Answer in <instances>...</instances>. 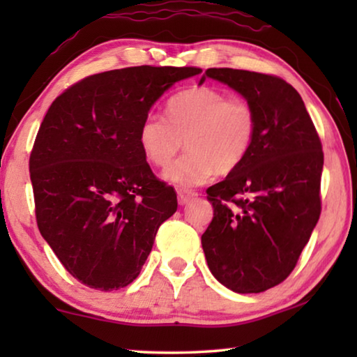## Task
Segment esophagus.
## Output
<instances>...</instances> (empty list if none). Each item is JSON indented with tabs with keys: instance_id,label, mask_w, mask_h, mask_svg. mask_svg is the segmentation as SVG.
<instances>
[{
	"instance_id": "1",
	"label": "esophagus",
	"mask_w": 357,
	"mask_h": 357,
	"mask_svg": "<svg viewBox=\"0 0 357 357\" xmlns=\"http://www.w3.org/2000/svg\"><path fill=\"white\" fill-rule=\"evenodd\" d=\"M198 193L195 190H189V189H178V202L179 204H187L192 198H195Z\"/></svg>"
}]
</instances>
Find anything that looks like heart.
I'll return each mask as SVG.
<instances>
[{"label": "heart", "mask_w": 357, "mask_h": 357, "mask_svg": "<svg viewBox=\"0 0 357 357\" xmlns=\"http://www.w3.org/2000/svg\"><path fill=\"white\" fill-rule=\"evenodd\" d=\"M257 135V114L243 98H228L213 86H193L168 102V118L149 113L138 129V143L151 164L164 168L184 140L187 153L164 173L178 185H197L214 173L236 170Z\"/></svg>", "instance_id": "b5f03b06"}]
</instances>
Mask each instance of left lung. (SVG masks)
Masks as SVG:
<instances>
[{
  "label": "left lung",
  "mask_w": 357,
  "mask_h": 357,
  "mask_svg": "<svg viewBox=\"0 0 357 357\" xmlns=\"http://www.w3.org/2000/svg\"><path fill=\"white\" fill-rule=\"evenodd\" d=\"M253 107L257 135L236 170L211 185L202 236L209 271L234 293H261L291 274L321 213V142L299 93L279 77L213 68Z\"/></svg>",
  "instance_id": "1"
}]
</instances>
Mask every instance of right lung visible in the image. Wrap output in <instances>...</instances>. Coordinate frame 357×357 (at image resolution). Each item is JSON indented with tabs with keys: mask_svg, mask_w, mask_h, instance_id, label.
Wrapping results in <instances>:
<instances>
[{
	"mask_svg": "<svg viewBox=\"0 0 357 357\" xmlns=\"http://www.w3.org/2000/svg\"><path fill=\"white\" fill-rule=\"evenodd\" d=\"M200 72H102L48 108L29 157L36 219L68 273L86 287L112 291L134 282L157 229L176 213V192L151 172L138 129L167 89Z\"/></svg>",
	"mask_w": 357,
	"mask_h": 357,
	"instance_id": "add662e5",
	"label": "right lung"
}]
</instances>
